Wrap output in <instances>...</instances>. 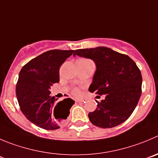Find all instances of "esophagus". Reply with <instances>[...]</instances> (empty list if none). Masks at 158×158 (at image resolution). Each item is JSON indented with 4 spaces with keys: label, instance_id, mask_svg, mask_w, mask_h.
I'll return each instance as SVG.
<instances>
[{
    "label": "esophagus",
    "instance_id": "34e87169",
    "mask_svg": "<svg viewBox=\"0 0 158 158\" xmlns=\"http://www.w3.org/2000/svg\"><path fill=\"white\" fill-rule=\"evenodd\" d=\"M75 102H76L77 103H81V102H83L84 101L83 100H76Z\"/></svg>",
    "mask_w": 158,
    "mask_h": 158
}]
</instances>
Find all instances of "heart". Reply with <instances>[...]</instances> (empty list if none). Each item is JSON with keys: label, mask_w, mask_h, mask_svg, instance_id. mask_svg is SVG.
<instances>
[{"label": "heart", "mask_w": 158, "mask_h": 158, "mask_svg": "<svg viewBox=\"0 0 158 158\" xmlns=\"http://www.w3.org/2000/svg\"><path fill=\"white\" fill-rule=\"evenodd\" d=\"M72 94L76 96V97H79V96L81 95V91L80 88H73V90H72Z\"/></svg>", "instance_id": "obj_1"}]
</instances>
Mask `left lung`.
<instances>
[{"label":"left lung","instance_id":"obj_1","mask_svg":"<svg viewBox=\"0 0 158 158\" xmlns=\"http://www.w3.org/2000/svg\"><path fill=\"white\" fill-rule=\"evenodd\" d=\"M75 55L89 58L96 64L90 92L106 94L88 113L93 125L112 128L124 123L138 104L142 92V75L136 63L126 54L107 47L76 49Z\"/></svg>","mask_w":158,"mask_h":158}]
</instances>
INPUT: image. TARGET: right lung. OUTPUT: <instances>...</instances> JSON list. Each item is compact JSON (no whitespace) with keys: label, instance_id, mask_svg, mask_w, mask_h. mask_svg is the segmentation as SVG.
I'll use <instances>...</instances> for the list:
<instances>
[{"label":"right lung","instance_id":"obj_1","mask_svg":"<svg viewBox=\"0 0 158 158\" xmlns=\"http://www.w3.org/2000/svg\"><path fill=\"white\" fill-rule=\"evenodd\" d=\"M73 50L52 49L27 63L19 73L16 96L25 116L37 127L57 130L70 114L74 101L70 98L54 104L50 87L60 81V67Z\"/></svg>","mask_w":158,"mask_h":158}]
</instances>
